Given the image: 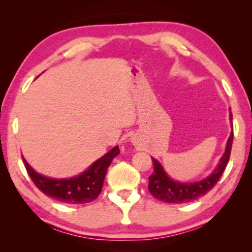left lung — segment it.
<instances>
[{"label": "left lung", "mask_w": 252, "mask_h": 252, "mask_svg": "<svg viewBox=\"0 0 252 252\" xmlns=\"http://www.w3.org/2000/svg\"><path fill=\"white\" fill-rule=\"evenodd\" d=\"M232 118V114H231ZM233 144V132L229 136L226 145V151L222 154L220 162L217 168L214 170L208 178L196 183H179L172 180L166 175L164 169L158 163V160L152 158L154 165V171L148 177L150 183H148V189L152 195L158 198L160 201L166 202V203H185L193 200H197L209 190H211L226 169L229 157H231V150Z\"/></svg>", "instance_id": "8db88e82"}]
</instances>
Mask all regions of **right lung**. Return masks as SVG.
Segmentation results:
<instances>
[{
    "label": "right lung",
    "instance_id": "obj_1",
    "mask_svg": "<svg viewBox=\"0 0 252 252\" xmlns=\"http://www.w3.org/2000/svg\"><path fill=\"white\" fill-rule=\"evenodd\" d=\"M119 154V146H115L107 154L92 163L89 169L81 173L80 176L68 179H52L42 176L34 171V169L28 164L24 157L23 160L31 179L33 180L35 186L45 195L59 202H63V203L82 204L89 203L98 197L101 192L106 171L113 158Z\"/></svg>",
    "mask_w": 252,
    "mask_h": 252
}]
</instances>
